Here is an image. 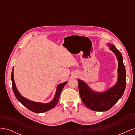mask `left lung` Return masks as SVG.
<instances>
[{
    "instance_id": "1",
    "label": "left lung",
    "mask_w": 135,
    "mask_h": 135,
    "mask_svg": "<svg viewBox=\"0 0 135 135\" xmlns=\"http://www.w3.org/2000/svg\"><path fill=\"white\" fill-rule=\"evenodd\" d=\"M108 46L118 61V79L117 83L105 92L98 93L91 90L83 81L78 79L81 99L88 108L93 111L105 112L111 109L120 99L126 88V74L123 57L114 45L109 44Z\"/></svg>"
}]
</instances>
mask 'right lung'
Returning <instances> with one entry per match:
<instances>
[{
	"instance_id": "add662e5",
	"label": "right lung",
	"mask_w": 135,
	"mask_h": 135,
	"mask_svg": "<svg viewBox=\"0 0 135 135\" xmlns=\"http://www.w3.org/2000/svg\"><path fill=\"white\" fill-rule=\"evenodd\" d=\"M11 79L12 82V89H13V93L16 97L17 98V99L28 109H29L31 111L36 113H41L46 112L47 111H48V110H50V109L54 108L57 105V104L59 100L61 92L62 91L65 85L67 83V81H65V82L60 84L58 85L57 88L54 100L51 102L47 104H43L40 103H35V102L30 101L25 99V98H24L23 96L21 95V94L18 92L17 88H16V84L15 83L13 78V68L12 71Z\"/></svg>"
}]
</instances>
